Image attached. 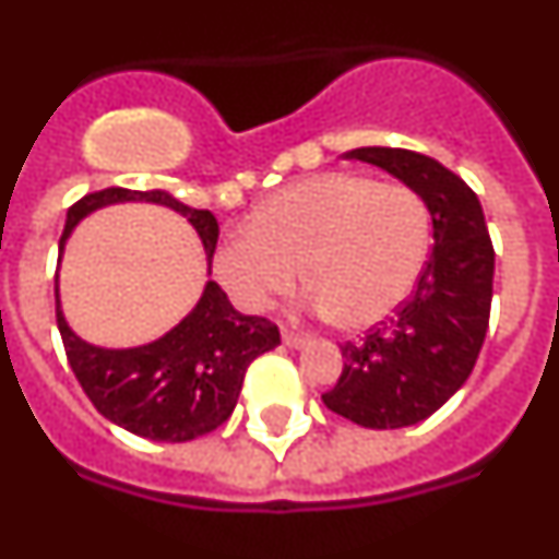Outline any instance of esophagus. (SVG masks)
<instances>
[{
  "mask_svg": "<svg viewBox=\"0 0 559 559\" xmlns=\"http://www.w3.org/2000/svg\"><path fill=\"white\" fill-rule=\"evenodd\" d=\"M283 344L288 349H302L308 344V335H299V333H290V330H283Z\"/></svg>",
  "mask_w": 559,
  "mask_h": 559,
  "instance_id": "obj_1",
  "label": "esophagus"
}]
</instances>
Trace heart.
Segmentation results:
<instances>
[{
  "label": "heart",
  "instance_id": "heart-1",
  "mask_svg": "<svg viewBox=\"0 0 559 559\" xmlns=\"http://www.w3.org/2000/svg\"><path fill=\"white\" fill-rule=\"evenodd\" d=\"M431 249L426 201L360 173H316L257 206L249 229L221 240L212 265L243 310H265L299 283L344 330L386 322L417 288Z\"/></svg>",
  "mask_w": 559,
  "mask_h": 559
}]
</instances>
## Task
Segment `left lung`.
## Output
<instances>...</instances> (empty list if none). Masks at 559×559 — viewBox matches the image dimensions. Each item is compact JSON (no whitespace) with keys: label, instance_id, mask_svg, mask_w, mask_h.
I'll use <instances>...</instances> for the list:
<instances>
[{"label":"left lung","instance_id":"left-lung-1","mask_svg":"<svg viewBox=\"0 0 559 559\" xmlns=\"http://www.w3.org/2000/svg\"><path fill=\"white\" fill-rule=\"evenodd\" d=\"M347 159L386 170L426 201L431 260L392 322L341 347L344 369L330 412L374 431L423 423L471 378L492 302L490 235L478 195L431 156L403 147H355Z\"/></svg>","mask_w":559,"mask_h":559}]
</instances>
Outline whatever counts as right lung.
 Masks as SVG:
<instances>
[{"mask_svg":"<svg viewBox=\"0 0 559 559\" xmlns=\"http://www.w3.org/2000/svg\"><path fill=\"white\" fill-rule=\"evenodd\" d=\"M111 204H156L176 212L199 231L210 260L218 243V218L179 201L167 190H108L83 195L69 206L58 243V263L75 226ZM56 313L69 367L97 412L114 426L153 442H190L224 426L235 412L246 369L257 355L280 344V330L265 319L231 308L218 283L206 280L199 302L173 330L140 347H100L69 328L56 276Z\"/></svg>","mask_w":559,"mask_h":559,"instance_id":"1","label":"right lung"}]
</instances>
